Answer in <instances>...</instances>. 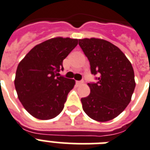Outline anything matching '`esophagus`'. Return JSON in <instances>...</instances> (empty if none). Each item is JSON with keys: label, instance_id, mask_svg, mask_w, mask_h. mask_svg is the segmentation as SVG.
Returning a JSON list of instances; mask_svg holds the SVG:
<instances>
[{"label": "esophagus", "instance_id": "1", "mask_svg": "<svg viewBox=\"0 0 150 150\" xmlns=\"http://www.w3.org/2000/svg\"><path fill=\"white\" fill-rule=\"evenodd\" d=\"M83 83H84L83 81H76V84H77L78 86H81V85H82Z\"/></svg>", "mask_w": 150, "mask_h": 150}]
</instances>
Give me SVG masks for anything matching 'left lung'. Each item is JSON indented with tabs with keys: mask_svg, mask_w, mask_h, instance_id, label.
<instances>
[{
	"mask_svg": "<svg viewBox=\"0 0 150 150\" xmlns=\"http://www.w3.org/2000/svg\"><path fill=\"white\" fill-rule=\"evenodd\" d=\"M97 83H88L90 94L81 99L84 112L98 122L112 120L126 109L136 87L132 64L119 47L99 38L79 40Z\"/></svg>",
	"mask_w": 150,
	"mask_h": 150,
	"instance_id": "left-lung-1",
	"label": "left lung"
}]
</instances>
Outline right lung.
I'll use <instances>...</instances> for the list:
<instances>
[{
    "label": "right lung",
    "instance_id": "obj_1",
    "mask_svg": "<svg viewBox=\"0 0 150 150\" xmlns=\"http://www.w3.org/2000/svg\"><path fill=\"white\" fill-rule=\"evenodd\" d=\"M78 45V39L57 37L37 45L18 64L14 86L27 112L41 120L56 117L64 109L75 81L63 76V60Z\"/></svg>",
    "mask_w": 150,
    "mask_h": 150
}]
</instances>
